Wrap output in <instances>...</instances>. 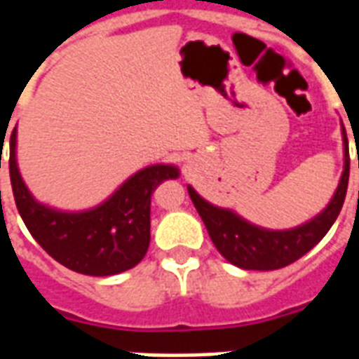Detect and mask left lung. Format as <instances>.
Listing matches in <instances>:
<instances>
[{
	"instance_id": "obj_1",
	"label": "left lung",
	"mask_w": 359,
	"mask_h": 359,
	"mask_svg": "<svg viewBox=\"0 0 359 359\" xmlns=\"http://www.w3.org/2000/svg\"><path fill=\"white\" fill-rule=\"evenodd\" d=\"M346 186L348 162L345 160V171L328 208L309 224L290 231H266L255 227L229 210L216 208L191 188H188V191L216 250L231 264L244 270H278L298 261L324 238L343 208Z\"/></svg>"
}]
</instances>
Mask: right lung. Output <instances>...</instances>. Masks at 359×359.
<instances>
[{
	"label": "right lung",
	"instance_id": "1",
	"mask_svg": "<svg viewBox=\"0 0 359 359\" xmlns=\"http://www.w3.org/2000/svg\"><path fill=\"white\" fill-rule=\"evenodd\" d=\"M14 201L25 227L63 266L86 276H114L134 268L151 242V197L160 182L177 177L171 165L137 171L100 207L80 214L39 205L11 158Z\"/></svg>",
	"mask_w": 359,
	"mask_h": 359
}]
</instances>
